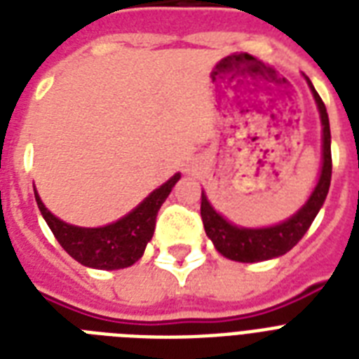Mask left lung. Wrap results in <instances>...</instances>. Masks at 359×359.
Returning <instances> with one entry per match:
<instances>
[{"instance_id":"1","label":"left lung","mask_w":359,"mask_h":359,"mask_svg":"<svg viewBox=\"0 0 359 359\" xmlns=\"http://www.w3.org/2000/svg\"><path fill=\"white\" fill-rule=\"evenodd\" d=\"M309 86L315 104H317L318 117L323 124V162L318 171L317 184L307 197V201L283 222L266 227H244L236 225L218 212L208 201L207 194H201V218L205 233L212 240L218 253L236 262H261L278 259L290 251L302 236L311 227L313 219L317 218L318 210L323 208L332 180V135H330V119L326 106L315 91L311 80L304 76Z\"/></svg>"}]
</instances>
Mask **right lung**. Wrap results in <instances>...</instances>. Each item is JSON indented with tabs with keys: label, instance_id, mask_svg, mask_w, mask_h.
Segmentation results:
<instances>
[{
	"label": "right lung",
	"instance_id": "obj_1",
	"mask_svg": "<svg viewBox=\"0 0 359 359\" xmlns=\"http://www.w3.org/2000/svg\"><path fill=\"white\" fill-rule=\"evenodd\" d=\"M180 173H175L156 190H152L143 201L117 222L100 227H80L57 218L42 203L35 188V199L42 218L72 259L95 270H121L132 266L145 253L147 244L154 235L156 216L163 201L179 182Z\"/></svg>",
	"mask_w": 359,
	"mask_h": 359
}]
</instances>
